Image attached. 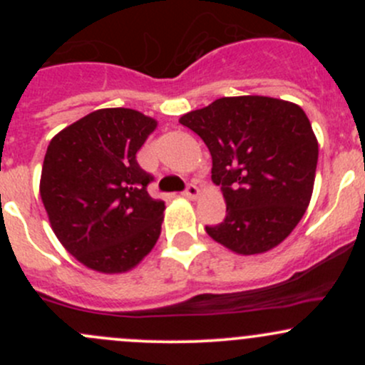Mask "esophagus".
I'll return each mask as SVG.
<instances>
[{"mask_svg": "<svg viewBox=\"0 0 365 365\" xmlns=\"http://www.w3.org/2000/svg\"><path fill=\"white\" fill-rule=\"evenodd\" d=\"M182 196L189 197V200H196V197L200 196V189H197L194 183H187V187H185V190L182 192Z\"/></svg>", "mask_w": 365, "mask_h": 365, "instance_id": "1", "label": "esophagus"}]
</instances>
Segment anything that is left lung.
I'll use <instances>...</instances> for the list:
<instances>
[{
    "mask_svg": "<svg viewBox=\"0 0 365 365\" xmlns=\"http://www.w3.org/2000/svg\"><path fill=\"white\" fill-rule=\"evenodd\" d=\"M180 123L208 146L212 180L226 200V219L206 233L245 256L281 244L304 217L318 164L302 108L259 95L222 97Z\"/></svg>",
    "mask_w": 365,
    "mask_h": 365,
    "instance_id": "left-lung-1",
    "label": "left lung"
}]
</instances>
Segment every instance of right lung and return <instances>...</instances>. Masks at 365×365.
<instances>
[{
  "label": "right lung",
  "mask_w": 365,
  "mask_h": 365,
  "mask_svg": "<svg viewBox=\"0 0 365 365\" xmlns=\"http://www.w3.org/2000/svg\"><path fill=\"white\" fill-rule=\"evenodd\" d=\"M157 121L134 109H98L63 128L47 146L40 196L58 240L104 274L135 267L157 244L164 201L135 153Z\"/></svg>",
  "instance_id": "right-lung-1"
}]
</instances>
